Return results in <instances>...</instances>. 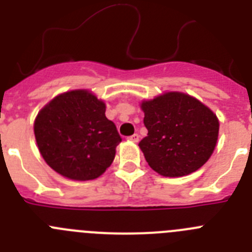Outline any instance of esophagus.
I'll return each mask as SVG.
<instances>
[{
  "mask_svg": "<svg viewBox=\"0 0 252 252\" xmlns=\"http://www.w3.org/2000/svg\"><path fill=\"white\" fill-rule=\"evenodd\" d=\"M128 140L132 142H137L140 140V136L137 135V133H133V135H131V136H128Z\"/></svg>",
  "mask_w": 252,
  "mask_h": 252,
  "instance_id": "34e87169",
  "label": "esophagus"
}]
</instances>
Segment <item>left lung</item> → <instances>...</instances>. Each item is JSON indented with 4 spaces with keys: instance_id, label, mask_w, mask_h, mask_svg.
Instances as JSON below:
<instances>
[{
    "instance_id": "obj_1",
    "label": "left lung",
    "mask_w": 252,
    "mask_h": 252,
    "mask_svg": "<svg viewBox=\"0 0 252 252\" xmlns=\"http://www.w3.org/2000/svg\"><path fill=\"white\" fill-rule=\"evenodd\" d=\"M148 136L139 142L151 169L164 177H183L211 158L218 139L217 116L189 94L168 92L144 101Z\"/></svg>"
}]
</instances>
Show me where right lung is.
<instances>
[{
    "instance_id": "1",
    "label": "right lung",
    "mask_w": 252,
    "mask_h": 252,
    "mask_svg": "<svg viewBox=\"0 0 252 252\" xmlns=\"http://www.w3.org/2000/svg\"><path fill=\"white\" fill-rule=\"evenodd\" d=\"M104 112V102L86 90L51 99L34 124L37 148L46 164L73 180H92L103 174L122 140Z\"/></svg>"
}]
</instances>
